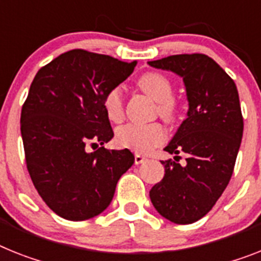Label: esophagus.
I'll return each instance as SVG.
<instances>
[{
    "instance_id": "obj_1",
    "label": "esophagus",
    "mask_w": 261,
    "mask_h": 261,
    "mask_svg": "<svg viewBox=\"0 0 261 261\" xmlns=\"http://www.w3.org/2000/svg\"><path fill=\"white\" fill-rule=\"evenodd\" d=\"M146 161H147V158L146 156H143V155L141 154H135V164H141Z\"/></svg>"
}]
</instances>
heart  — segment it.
<instances>
[{
  "mask_svg": "<svg viewBox=\"0 0 261 261\" xmlns=\"http://www.w3.org/2000/svg\"><path fill=\"white\" fill-rule=\"evenodd\" d=\"M138 87L158 102V113L167 123L178 119L179 103L172 97V83L161 73L150 71L141 75L137 81ZM103 109L107 118L119 123L124 118V103L119 87H113L105 94ZM166 141V130L159 122L152 123H128L119 127L117 142L119 146L146 154Z\"/></svg>",
  "mask_w": 261,
  "mask_h": 261,
  "instance_id": "obj_1",
  "label": "heart"
}]
</instances>
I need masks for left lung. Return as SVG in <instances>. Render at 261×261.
<instances>
[{
	"label": "left lung",
	"instance_id": "left-lung-1",
	"mask_svg": "<svg viewBox=\"0 0 261 261\" xmlns=\"http://www.w3.org/2000/svg\"><path fill=\"white\" fill-rule=\"evenodd\" d=\"M148 65L183 78L188 117L164 148L176 156L162 161L164 176L150 199L163 218L190 224L207 215L228 186L243 138V115L236 85L205 54H178ZM185 152L186 163H177Z\"/></svg>",
	"mask_w": 261,
	"mask_h": 261
}]
</instances>
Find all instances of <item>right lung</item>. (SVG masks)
<instances>
[{
    "label": "right lung",
    "instance_id": "right-lung-1",
    "mask_svg": "<svg viewBox=\"0 0 261 261\" xmlns=\"http://www.w3.org/2000/svg\"><path fill=\"white\" fill-rule=\"evenodd\" d=\"M135 66L137 61L74 49L41 67L30 85L21 111L26 167L39 196L61 218L82 222L99 215L134 163L130 150L102 144L114 137L105 94ZM98 143V150L87 151Z\"/></svg>",
    "mask_w": 261,
    "mask_h": 261
}]
</instances>
